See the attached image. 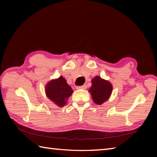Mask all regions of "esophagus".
Listing matches in <instances>:
<instances>
[{"label": "esophagus", "instance_id": "obj_1", "mask_svg": "<svg viewBox=\"0 0 157 157\" xmlns=\"http://www.w3.org/2000/svg\"><path fill=\"white\" fill-rule=\"evenodd\" d=\"M86 88H87V86H86V85H83V86H77L76 88L78 90H79V89H86Z\"/></svg>", "mask_w": 157, "mask_h": 157}]
</instances>
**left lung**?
Listing matches in <instances>:
<instances>
[{
	"mask_svg": "<svg viewBox=\"0 0 157 157\" xmlns=\"http://www.w3.org/2000/svg\"><path fill=\"white\" fill-rule=\"evenodd\" d=\"M92 84L89 92L91 93L92 98L96 104L101 105L107 101L112 92V85L98 76L92 79Z\"/></svg>",
	"mask_w": 157,
	"mask_h": 157,
	"instance_id": "1",
	"label": "left lung"
}]
</instances>
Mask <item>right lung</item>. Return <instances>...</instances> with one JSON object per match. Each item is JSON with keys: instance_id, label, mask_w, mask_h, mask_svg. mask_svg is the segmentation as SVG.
I'll return each instance as SVG.
<instances>
[{"instance_id": "1", "label": "right lung", "mask_w": 157, "mask_h": 157, "mask_svg": "<svg viewBox=\"0 0 157 157\" xmlns=\"http://www.w3.org/2000/svg\"><path fill=\"white\" fill-rule=\"evenodd\" d=\"M45 90L48 98L59 106H63L66 104L67 99L73 92L62 76L48 82Z\"/></svg>"}]
</instances>
